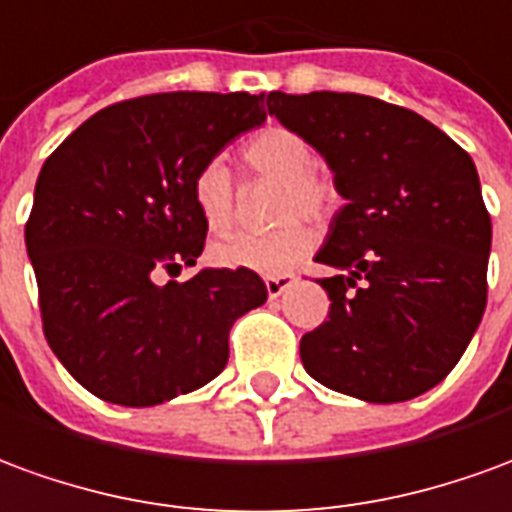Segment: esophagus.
<instances>
[{"mask_svg": "<svg viewBox=\"0 0 512 512\" xmlns=\"http://www.w3.org/2000/svg\"><path fill=\"white\" fill-rule=\"evenodd\" d=\"M295 284V275H270V278H264V286H267V295L281 297L289 289V286Z\"/></svg>", "mask_w": 512, "mask_h": 512, "instance_id": "1", "label": "esophagus"}]
</instances>
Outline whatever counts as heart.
Instances as JSON below:
<instances>
[{
  "mask_svg": "<svg viewBox=\"0 0 512 512\" xmlns=\"http://www.w3.org/2000/svg\"><path fill=\"white\" fill-rule=\"evenodd\" d=\"M242 159L253 173L281 181L275 217L284 226L267 234H231L212 245V259L220 267L250 270L259 275H284L306 256L314 245V234L300 220L289 217H322L331 206L333 190L328 181L314 173V148L303 134L286 126H267L253 134ZM192 201L198 215L212 231H226L234 220V181L220 162L212 159L192 179Z\"/></svg>",
  "mask_w": 512,
  "mask_h": 512,
  "instance_id": "1",
  "label": "heart"
}]
</instances>
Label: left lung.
Instances as JSON below:
<instances>
[{
    "instance_id": "1",
    "label": "left lung",
    "mask_w": 512,
    "mask_h": 512,
    "mask_svg": "<svg viewBox=\"0 0 512 512\" xmlns=\"http://www.w3.org/2000/svg\"><path fill=\"white\" fill-rule=\"evenodd\" d=\"M344 206L314 262L331 314L300 339L306 372L364 402H405L466 353L488 297L491 217L471 157L422 115L358 93H267Z\"/></svg>"
}]
</instances>
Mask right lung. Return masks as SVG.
I'll return each instance as SVG.
<instances>
[{"label":"right lung","instance_id":"right-lung-1","mask_svg":"<svg viewBox=\"0 0 512 512\" xmlns=\"http://www.w3.org/2000/svg\"><path fill=\"white\" fill-rule=\"evenodd\" d=\"M267 121L264 96L157 93L96 112L43 162L27 256L46 342L101 400L148 408L215 380L234 320L267 300L250 270L195 267L206 223L192 179Z\"/></svg>","mask_w":512,"mask_h":512}]
</instances>
